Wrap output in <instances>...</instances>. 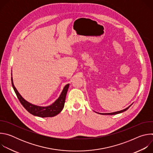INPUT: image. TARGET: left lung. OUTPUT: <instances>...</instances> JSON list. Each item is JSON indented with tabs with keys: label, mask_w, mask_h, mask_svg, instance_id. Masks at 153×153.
<instances>
[{
	"label": "left lung",
	"mask_w": 153,
	"mask_h": 153,
	"mask_svg": "<svg viewBox=\"0 0 153 153\" xmlns=\"http://www.w3.org/2000/svg\"><path fill=\"white\" fill-rule=\"evenodd\" d=\"M131 105L129 106H128V108H125V109H124V110H121V111H117V112H114V113H102V114H103V115H113V114H119V113H122V112H123V111H125L126 110H127L131 106Z\"/></svg>",
	"instance_id": "obj_1"
}]
</instances>
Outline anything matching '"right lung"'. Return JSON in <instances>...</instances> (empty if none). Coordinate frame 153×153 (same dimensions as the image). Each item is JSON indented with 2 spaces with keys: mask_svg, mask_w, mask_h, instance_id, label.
<instances>
[{
  "mask_svg": "<svg viewBox=\"0 0 153 153\" xmlns=\"http://www.w3.org/2000/svg\"><path fill=\"white\" fill-rule=\"evenodd\" d=\"M11 83L13 88L14 90V92L19 100L20 103L26 109V110L31 114L39 116L40 117H53L58 114L63 108L65 98H66V95L67 93V91L69 87V84H67L65 86L60 96V97L54 102L51 105L48 106H39L37 105H33L27 100H25L22 97L20 96L19 93L15 86H14L13 79L11 77Z\"/></svg>",
  "mask_w": 153,
  "mask_h": 153,
  "instance_id": "1",
  "label": "right lung"
}]
</instances>
